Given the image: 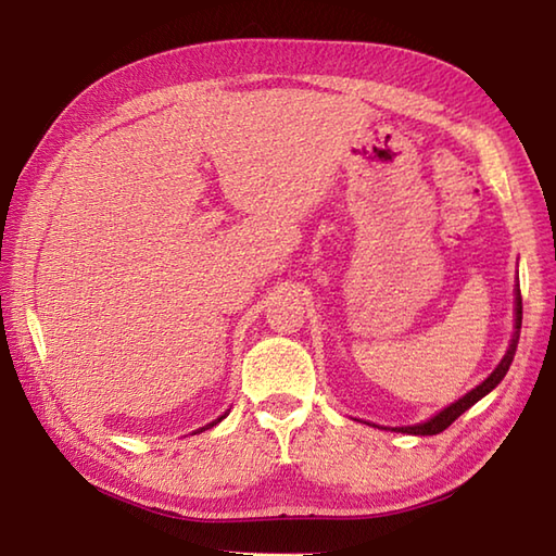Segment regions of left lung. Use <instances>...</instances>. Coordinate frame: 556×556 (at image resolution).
<instances>
[{
  "label": "left lung",
  "instance_id": "1",
  "mask_svg": "<svg viewBox=\"0 0 556 556\" xmlns=\"http://www.w3.org/2000/svg\"><path fill=\"white\" fill-rule=\"evenodd\" d=\"M520 321H523V300H520V288H516V326H514L516 331L511 336V343H508L506 355L502 357L500 365H496V369L480 383V387H475L470 393L463 395V399H458L456 403H451L448 407H444V410L437 413L434 417H429L427 422L410 425V427H395V429H399V432H403V434H417V437H432V434L444 432V429L456 422L458 417L468 410V407H472L480 399H484V395L490 393L494 387H500V381L506 377V371H508V367H511L514 355H516L518 338H520Z\"/></svg>",
  "mask_w": 556,
  "mask_h": 556
}]
</instances>
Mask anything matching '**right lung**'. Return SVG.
I'll use <instances>...</instances> for the list:
<instances>
[{
	"label": "right lung",
	"mask_w": 556,
	"mask_h": 556,
	"mask_svg": "<svg viewBox=\"0 0 556 556\" xmlns=\"http://www.w3.org/2000/svg\"><path fill=\"white\" fill-rule=\"evenodd\" d=\"M225 415H228V413H225ZM225 415H220V417H218V420H213V422H211V425H206V427H201V429H211V427H213V425H218V422H220V420H223V417H225Z\"/></svg>",
	"instance_id": "right-lung-1"
}]
</instances>
